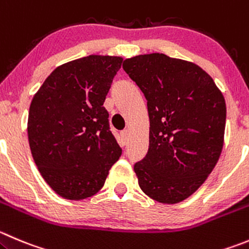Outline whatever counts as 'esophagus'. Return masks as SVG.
Masks as SVG:
<instances>
[{
    "mask_svg": "<svg viewBox=\"0 0 249 249\" xmlns=\"http://www.w3.org/2000/svg\"><path fill=\"white\" fill-rule=\"evenodd\" d=\"M129 136H130V131H129V130H124V131L122 132V137H123V139H124V141H127Z\"/></svg>",
    "mask_w": 249,
    "mask_h": 249,
    "instance_id": "1",
    "label": "esophagus"
}]
</instances>
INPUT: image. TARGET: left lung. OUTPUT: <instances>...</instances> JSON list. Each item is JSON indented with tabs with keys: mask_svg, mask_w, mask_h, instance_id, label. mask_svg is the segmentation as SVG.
I'll use <instances>...</instances> for the list:
<instances>
[{
	"mask_svg": "<svg viewBox=\"0 0 249 249\" xmlns=\"http://www.w3.org/2000/svg\"><path fill=\"white\" fill-rule=\"evenodd\" d=\"M123 68L147 100L149 147L135 164L139 185L154 201L175 204L207 180L224 146L226 105L208 73L189 60L148 53Z\"/></svg>",
	"mask_w": 249,
	"mask_h": 249,
	"instance_id": "8db88e82",
	"label": "left lung"
}]
</instances>
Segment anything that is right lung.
I'll return each mask as SVG.
<instances>
[{"mask_svg":"<svg viewBox=\"0 0 249 249\" xmlns=\"http://www.w3.org/2000/svg\"><path fill=\"white\" fill-rule=\"evenodd\" d=\"M123 58L91 54L57 67L30 103L28 137L34 161L51 189L81 201L103 187L122 148L103 107Z\"/></svg>","mask_w":249,"mask_h":249,"instance_id":"1","label":"right lung"}]
</instances>
